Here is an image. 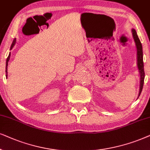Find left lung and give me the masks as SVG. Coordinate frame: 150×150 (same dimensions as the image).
<instances>
[{"label":"left lung","mask_w":150,"mask_h":150,"mask_svg":"<svg viewBox=\"0 0 150 150\" xmlns=\"http://www.w3.org/2000/svg\"><path fill=\"white\" fill-rule=\"evenodd\" d=\"M132 35L134 40L136 43L137 49V66L138 69H139V73H140L141 76V81H140V89H139V96H140L141 91L143 90V83H144V79H145V72H144V64H143V48L142 45H141L140 40L138 37L137 32L135 29L132 30Z\"/></svg>","instance_id":"obj_1"}]
</instances>
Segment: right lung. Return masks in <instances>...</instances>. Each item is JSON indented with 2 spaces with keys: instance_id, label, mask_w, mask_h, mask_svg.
I'll return each instance as SVG.
<instances>
[{
  "instance_id": "add662e5",
  "label": "right lung",
  "mask_w": 150,
  "mask_h": 150,
  "mask_svg": "<svg viewBox=\"0 0 150 150\" xmlns=\"http://www.w3.org/2000/svg\"><path fill=\"white\" fill-rule=\"evenodd\" d=\"M15 43H16V39L13 40V42H12V44H11V48H10V50H11V49H12V48L13 47V46L15 45ZM10 55H11V54H10V53H9V55H8V57H7V61H6V70H5V72H6V73H7V74H6V77H7V66H8V62H9V58H10Z\"/></svg>"
}]
</instances>
